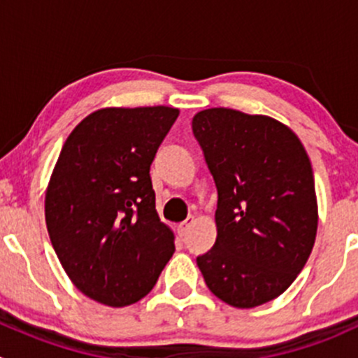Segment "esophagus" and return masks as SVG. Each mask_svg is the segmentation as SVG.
Returning <instances> with one entry per match:
<instances>
[{
    "label": "esophagus",
    "mask_w": 358,
    "mask_h": 358,
    "mask_svg": "<svg viewBox=\"0 0 358 358\" xmlns=\"http://www.w3.org/2000/svg\"><path fill=\"white\" fill-rule=\"evenodd\" d=\"M194 222H196V220H194V216H189V218H187L185 222L180 223V225H178V234H180V237H185L187 234H189L190 227L194 225Z\"/></svg>",
    "instance_id": "obj_1"
}]
</instances>
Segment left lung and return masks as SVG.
<instances>
[{
    "mask_svg": "<svg viewBox=\"0 0 358 358\" xmlns=\"http://www.w3.org/2000/svg\"><path fill=\"white\" fill-rule=\"evenodd\" d=\"M192 131L218 190V236L197 266L222 301L255 308L282 294L312 252V164L298 136L266 115L206 109Z\"/></svg>",
    "mask_w": 358,
    "mask_h": 358,
    "instance_id": "1",
    "label": "left lung"
}]
</instances>
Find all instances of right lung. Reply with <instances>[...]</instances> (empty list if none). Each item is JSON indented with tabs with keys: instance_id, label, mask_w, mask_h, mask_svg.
I'll return each mask as SVG.
<instances>
[{
	"instance_id": "right-lung-1",
	"label": "right lung",
	"mask_w": 358,
	"mask_h": 358,
	"mask_svg": "<svg viewBox=\"0 0 358 358\" xmlns=\"http://www.w3.org/2000/svg\"><path fill=\"white\" fill-rule=\"evenodd\" d=\"M173 107L102 109L67 136L45 199L50 241L69 279L109 306L147 296L175 252L159 220L150 164Z\"/></svg>"
}]
</instances>
